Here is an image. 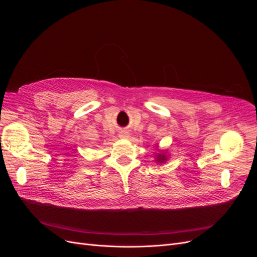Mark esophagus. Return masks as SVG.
<instances>
[{"instance_id":"obj_1","label":"esophagus","mask_w":257,"mask_h":257,"mask_svg":"<svg viewBox=\"0 0 257 257\" xmlns=\"http://www.w3.org/2000/svg\"><path fill=\"white\" fill-rule=\"evenodd\" d=\"M120 137L121 138H126V137H128V133H122V134H120Z\"/></svg>"}]
</instances>
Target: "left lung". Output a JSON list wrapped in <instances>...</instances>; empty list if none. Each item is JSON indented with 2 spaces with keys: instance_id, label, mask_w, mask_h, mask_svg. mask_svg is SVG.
Returning <instances> with one entry per match:
<instances>
[{
  "instance_id": "obj_1",
  "label": "left lung",
  "mask_w": 257,
  "mask_h": 257,
  "mask_svg": "<svg viewBox=\"0 0 257 257\" xmlns=\"http://www.w3.org/2000/svg\"><path fill=\"white\" fill-rule=\"evenodd\" d=\"M158 161H160V162H163V161H164L165 160V157H164V155H162V154H160L159 155V157H158Z\"/></svg>"
}]
</instances>
